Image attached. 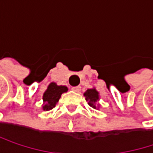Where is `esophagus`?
Wrapping results in <instances>:
<instances>
[{"label":"esophagus","mask_w":153,"mask_h":153,"mask_svg":"<svg viewBox=\"0 0 153 153\" xmlns=\"http://www.w3.org/2000/svg\"><path fill=\"white\" fill-rule=\"evenodd\" d=\"M80 86H78V87H74L72 88V90H74V92H79L80 91Z\"/></svg>","instance_id":"1"}]
</instances>
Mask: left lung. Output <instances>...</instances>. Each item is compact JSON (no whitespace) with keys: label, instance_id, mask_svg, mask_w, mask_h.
I'll return each instance as SVG.
<instances>
[{"label":"left lung","instance_id":"8db88e82","mask_svg":"<svg viewBox=\"0 0 153 153\" xmlns=\"http://www.w3.org/2000/svg\"><path fill=\"white\" fill-rule=\"evenodd\" d=\"M84 97H85L86 101L88 102L89 106L92 107L93 109H96V110L99 109L100 96H99V92L96 89V88L87 89L86 92L84 93Z\"/></svg>","mask_w":153,"mask_h":153}]
</instances>
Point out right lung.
<instances>
[{"label": "right lung", "instance_id": "1", "mask_svg": "<svg viewBox=\"0 0 153 153\" xmlns=\"http://www.w3.org/2000/svg\"><path fill=\"white\" fill-rule=\"evenodd\" d=\"M68 91V88L66 86L57 85L56 82H51L48 86L45 92L43 93V105L42 110L43 111H49L53 109L57 104L61 95Z\"/></svg>", "mask_w": 153, "mask_h": 153}]
</instances>
